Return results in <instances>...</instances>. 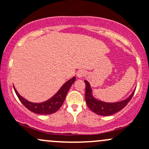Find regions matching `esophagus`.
I'll return each mask as SVG.
<instances>
[{
  "mask_svg": "<svg viewBox=\"0 0 149 149\" xmlns=\"http://www.w3.org/2000/svg\"><path fill=\"white\" fill-rule=\"evenodd\" d=\"M85 76V72L83 70H80L77 72V76L79 78H81Z\"/></svg>",
  "mask_w": 149,
  "mask_h": 149,
  "instance_id": "34e87169",
  "label": "esophagus"
}]
</instances>
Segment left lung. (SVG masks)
Wrapping results in <instances>:
<instances>
[{
	"label": "left lung",
	"instance_id": "obj_1",
	"mask_svg": "<svg viewBox=\"0 0 149 149\" xmlns=\"http://www.w3.org/2000/svg\"><path fill=\"white\" fill-rule=\"evenodd\" d=\"M84 82L86 84L85 99L87 106L94 113L102 115V116H109V115H112L120 111L130 102L134 94L135 91H136L134 90L133 93L126 100H123V101L113 103L105 102L100 101L94 98L92 95V90H91L90 84L86 80L84 81Z\"/></svg>",
	"mask_w": 149,
	"mask_h": 149
}]
</instances>
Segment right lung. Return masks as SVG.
Segmentation results:
<instances>
[{"mask_svg":"<svg viewBox=\"0 0 149 149\" xmlns=\"http://www.w3.org/2000/svg\"><path fill=\"white\" fill-rule=\"evenodd\" d=\"M75 81H76V77L74 76L70 80L66 81L53 97L41 103H34L29 102L26 99L22 97L17 92L15 88L14 91L21 102L29 110L36 114H40V115H49V114L56 112L61 108V107L62 106L65 101V97L67 95L69 88H70L72 84L74 83Z\"/></svg>","mask_w":149,"mask_h":149,"instance_id":"1","label":"right lung"}]
</instances>
